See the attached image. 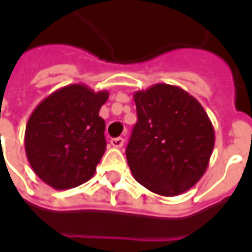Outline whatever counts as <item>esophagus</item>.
Segmentation results:
<instances>
[{"mask_svg": "<svg viewBox=\"0 0 252 252\" xmlns=\"http://www.w3.org/2000/svg\"><path fill=\"white\" fill-rule=\"evenodd\" d=\"M110 144L115 148H121L124 146V139L123 137H113V139H110Z\"/></svg>", "mask_w": 252, "mask_h": 252, "instance_id": "1", "label": "esophagus"}]
</instances>
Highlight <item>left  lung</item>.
Segmentation results:
<instances>
[{
  "label": "left lung",
  "instance_id": "obj_1",
  "mask_svg": "<svg viewBox=\"0 0 252 252\" xmlns=\"http://www.w3.org/2000/svg\"><path fill=\"white\" fill-rule=\"evenodd\" d=\"M137 123L126 146L133 178L157 194L173 197L206 171L215 129L197 99L178 86L157 83L133 93Z\"/></svg>",
  "mask_w": 252,
  "mask_h": 252
}]
</instances>
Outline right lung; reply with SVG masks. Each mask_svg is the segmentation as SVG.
Masks as SVG:
<instances>
[{"instance_id": "obj_1", "label": "right lung", "mask_w": 252, "mask_h": 252, "mask_svg": "<svg viewBox=\"0 0 252 252\" xmlns=\"http://www.w3.org/2000/svg\"><path fill=\"white\" fill-rule=\"evenodd\" d=\"M109 93L74 83L37 105L25 126V153L35 174L47 185L66 190L95 173L106 148L99 109Z\"/></svg>"}]
</instances>
